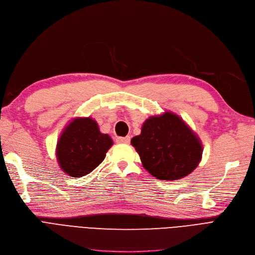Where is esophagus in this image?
<instances>
[{
  "mask_svg": "<svg viewBox=\"0 0 255 255\" xmlns=\"http://www.w3.org/2000/svg\"><path fill=\"white\" fill-rule=\"evenodd\" d=\"M116 141L119 143H129L130 141V137L127 136V137H117Z\"/></svg>",
  "mask_w": 255,
  "mask_h": 255,
  "instance_id": "obj_1",
  "label": "esophagus"
}]
</instances>
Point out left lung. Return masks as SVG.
<instances>
[{
  "label": "left lung",
  "instance_id": "1",
  "mask_svg": "<svg viewBox=\"0 0 255 255\" xmlns=\"http://www.w3.org/2000/svg\"><path fill=\"white\" fill-rule=\"evenodd\" d=\"M130 143L143 168L160 180H178L194 171L203 157V143L181 117L170 111L148 117Z\"/></svg>",
  "mask_w": 255,
  "mask_h": 255
}]
</instances>
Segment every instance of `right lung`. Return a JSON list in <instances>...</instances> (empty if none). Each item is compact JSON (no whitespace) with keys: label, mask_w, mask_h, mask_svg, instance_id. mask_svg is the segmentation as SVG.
Instances as JSON below:
<instances>
[{"label":"right lung","mask_w":255,"mask_h":255,"mask_svg":"<svg viewBox=\"0 0 255 255\" xmlns=\"http://www.w3.org/2000/svg\"><path fill=\"white\" fill-rule=\"evenodd\" d=\"M113 139L99 129L92 117H76L61 131L57 141L58 164L72 177L90 174L104 160Z\"/></svg>","instance_id":"right-lung-1"}]
</instances>
